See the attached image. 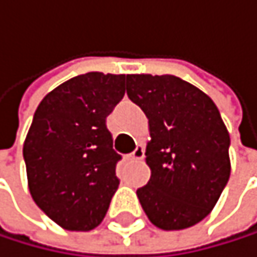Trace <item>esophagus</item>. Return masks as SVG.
Here are the masks:
<instances>
[{"mask_svg": "<svg viewBox=\"0 0 257 257\" xmlns=\"http://www.w3.org/2000/svg\"><path fill=\"white\" fill-rule=\"evenodd\" d=\"M144 158V149L143 147H138L132 155L127 156V161H141Z\"/></svg>", "mask_w": 257, "mask_h": 257, "instance_id": "34e87169", "label": "esophagus"}]
</instances>
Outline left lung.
Segmentation results:
<instances>
[{
  "label": "left lung",
  "instance_id": "obj_1",
  "mask_svg": "<svg viewBox=\"0 0 257 257\" xmlns=\"http://www.w3.org/2000/svg\"><path fill=\"white\" fill-rule=\"evenodd\" d=\"M127 95L149 119L150 181L136 190L153 225L184 230L214 208L228 182L230 135L208 95L173 75H127Z\"/></svg>",
  "mask_w": 257,
  "mask_h": 257
}]
</instances>
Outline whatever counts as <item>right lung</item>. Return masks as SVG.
<instances>
[{"mask_svg":"<svg viewBox=\"0 0 257 257\" xmlns=\"http://www.w3.org/2000/svg\"><path fill=\"white\" fill-rule=\"evenodd\" d=\"M125 75L90 72L62 82L38 105L23 155L32 199L64 230L96 228L118 190L105 118L124 98Z\"/></svg>","mask_w":257,"mask_h":257,"instance_id":"obj_1","label":"right lung"}]
</instances>
